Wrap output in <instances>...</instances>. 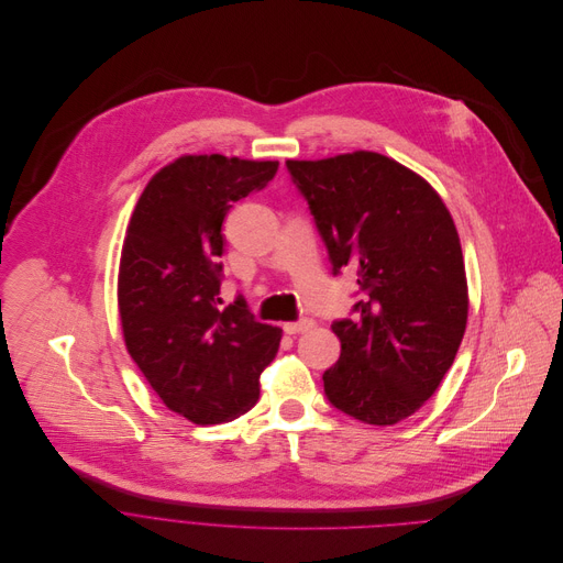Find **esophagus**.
Returning a JSON list of instances; mask_svg holds the SVG:
<instances>
[{
  "mask_svg": "<svg viewBox=\"0 0 563 563\" xmlns=\"http://www.w3.org/2000/svg\"><path fill=\"white\" fill-rule=\"evenodd\" d=\"M314 325V321L312 319H299V321H288V323H284V330L288 332V334H299V332H306V330H310Z\"/></svg>",
  "mask_w": 563,
  "mask_h": 563,
  "instance_id": "34e87169",
  "label": "esophagus"
}]
</instances>
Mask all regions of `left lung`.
I'll return each instance as SVG.
<instances>
[{
	"mask_svg": "<svg viewBox=\"0 0 563 563\" xmlns=\"http://www.w3.org/2000/svg\"><path fill=\"white\" fill-rule=\"evenodd\" d=\"M332 275H357L355 317L332 321L342 355L323 373L328 401L390 426L437 390L460 351L468 286L460 235L441 197L379 153L288 159Z\"/></svg>",
	"mask_w": 563,
	"mask_h": 563,
	"instance_id": "obj_1",
	"label": "left lung"
}]
</instances>
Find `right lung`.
I'll return each instance as SVG.
<instances>
[{"instance_id": "obj_1", "label": "right lung", "mask_w": 563, "mask_h": 563, "mask_svg": "<svg viewBox=\"0 0 563 563\" xmlns=\"http://www.w3.org/2000/svg\"><path fill=\"white\" fill-rule=\"evenodd\" d=\"M279 162L186 155L144 188L120 264L126 349L162 401L195 423H221L260 399V375L282 330L246 299L223 306L221 223L235 201L268 186Z\"/></svg>"}]
</instances>
